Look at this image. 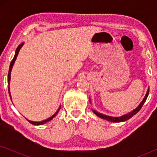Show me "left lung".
<instances>
[{
  "label": "left lung",
  "mask_w": 157,
  "mask_h": 157,
  "mask_svg": "<svg viewBox=\"0 0 157 157\" xmlns=\"http://www.w3.org/2000/svg\"><path fill=\"white\" fill-rule=\"evenodd\" d=\"M149 89H148V91L147 92V94H146L145 97L144 98V99L141 102V104L139 105V106L137 107L134 109V110H133L132 112L127 113V114H125L124 116H122V117H109V116H106V115H104V114H102V113H100L97 112V111H95V110H93L94 113H95L96 115H97L98 117H99L101 118H102V119H106L107 121H111V122H122V121H125L126 120L129 119L130 118H132L133 116L139 112V111H140V109H141V107L143 106L144 104V102L146 101V100H147V98L148 97V95H149Z\"/></svg>",
  "instance_id": "8db88e82"
}]
</instances>
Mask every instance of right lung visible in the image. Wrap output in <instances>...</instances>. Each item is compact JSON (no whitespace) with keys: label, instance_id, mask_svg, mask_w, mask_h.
Returning <instances> with one entry per match:
<instances>
[{"label":"right lung","instance_id":"add662e5","mask_svg":"<svg viewBox=\"0 0 157 157\" xmlns=\"http://www.w3.org/2000/svg\"><path fill=\"white\" fill-rule=\"evenodd\" d=\"M23 43H22V44H20V45H19V46H18V48H16V53H15V56H14L13 59V60L11 61V62H10V68H9V71H8V84H9V83H10V73H11V70H12L13 66V64H14V63H15V61H16V58H17V56H18V53H19V51H20V49H21V47L23 46ZM8 92H9V95H10V87H9V86H8ZM10 99H11V96H10ZM59 109H60V108L59 109V110L57 111V112L54 115H53L52 117H51L48 118V119H46V120H44V121H29V120H28V119H27V120L30 122V123L32 124H33V125H42V124H46V122H48V121H51V120L53 118L55 117L56 114H57V113L59 112Z\"/></svg>","mask_w":157,"mask_h":157}]
</instances>
